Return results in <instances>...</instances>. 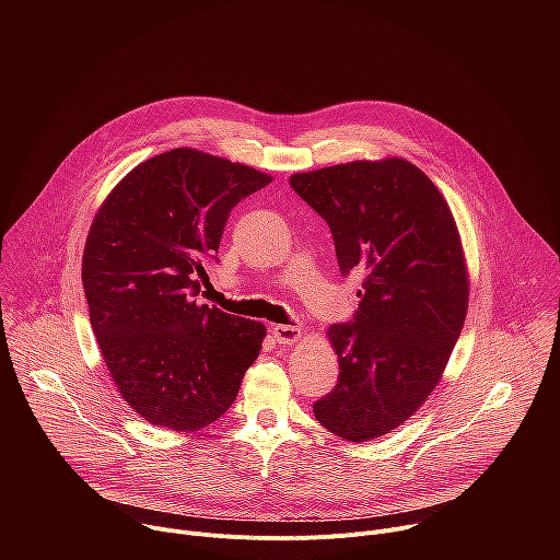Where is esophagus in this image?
<instances>
[{
    "instance_id": "obj_1",
    "label": "esophagus",
    "mask_w": 560,
    "mask_h": 560,
    "mask_svg": "<svg viewBox=\"0 0 560 560\" xmlns=\"http://www.w3.org/2000/svg\"><path fill=\"white\" fill-rule=\"evenodd\" d=\"M272 337H275L279 343H283V346H290V343L299 341V339L303 337V332H301V328H296V326H285V324H279V326H272Z\"/></svg>"
}]
</instances>
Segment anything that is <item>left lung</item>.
Wrapping results in <instances>:
<instances>
[{"label":"left lung","instance_id":"1","mask_svg":"<svg viewBox=\"0 0 560 560\" xmlns=\"http://www.w3.org/2000/svg\"><path fill=\"white\" fill-rule=\"evenodd\" d=\"M290 186L330 225L341 275H363L359 310L328 330L339 381L312 406L326 430L363 443L410 419L447 365L469 294L460 236L406 159L296 173Z\"/></svg>","mask_w":560,"mask_h":560}]
</instances>
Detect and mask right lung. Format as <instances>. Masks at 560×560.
Listing matches in <instances>:
<instances>
[{
    "instance_id": "add662e5",
    "label": "right lung",
    "mask_w": 560,
    "mask_h": 560,
    "mask_svg": "<svg viewBox=\"0 0 560 560\" xmlns=\"http://www.w3.org/2000/svg\"><path fill=\"white\" fill-rule=\"evenodd\" d=\"M270 182L175 148L132 168L95 214L82 261L91 326L124 401L152 425L214 423L259 357L266 326L195 296L230 210Z\"/></svg>"
}]
</instances>
